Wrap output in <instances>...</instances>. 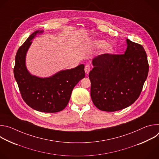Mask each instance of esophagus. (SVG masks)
I'll return each instance as SVG.
<instances>
[{
  "label": "esophagus",
  "mask_w": 159,
  "mask_h": 159,
  "mask_svg": "<svg viewBox=\"0 0 159 159\" xmlns=\"http://www.w3.org/2000/svg\"><path fill=\"white\" fill-rule=\"evenodd\" d=\"M85 74L87 75V74H89V73L90 72V65H86L85 66Z\"/></svg>",
  "instance_id": "34e87169"
}]
</instances>
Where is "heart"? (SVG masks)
<instances>
[{"label":"heart","instance_id":"heart-1","mask_svg":"<svg viewBox=\"0 0 159 159\" xmlns=\"http://www.w3.org/2000/svg\"><path fill=\"white\" fill-rule=\"evenodd\" d=\"M92 46L96 49H102L104 48V53L107 55L112 54L115 51L114 46L111 44H107L106 41L102 39H95L91 43Z\"/></svg>","mask_w":159,"mask_h":159}]
</instances>
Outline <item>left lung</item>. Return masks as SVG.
I'll use <instances>...</instances> for the list:
<instances>
[{
	"mask_svg": "<svg viewBox=\"0 0 159 159\" xmlns=\"http://www.w3.org/2000/svg\"><path fill=\"white\" fill-rule=\"evenodd\" d=\"M123 55L103 54L92 60L89 77L94 104L103 111L125 109L137 100L148 73L146 52L142 45L129 39Z\"/></svg>",
	"mask_w": 159,
	"mask_h": 159,
	"instance_id": "8db88e82",
	"label": "left lung"
}]
</instances>
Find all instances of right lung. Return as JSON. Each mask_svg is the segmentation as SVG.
<instances>
[{
	"label": "right lung",
	"mask_w": 159,
	"mask_h": 159,
	"mask_svg": "<svg viewBox=\"0 0 159 159\" xmlns=\"http://www.w3.org/2000/svg\"><path fill=\"white\" fill-rule=\"evenodd\" d=\"M43 33V30L34 31L19 48L14 74L22 98L30 107L40 112H57L67 106L73 89L84 78V65L58 71L48 77L32 75L26 66V55L32 40Z\"/></svg>",
	"instance_id": "right-lung-1"
}]
</instances>
